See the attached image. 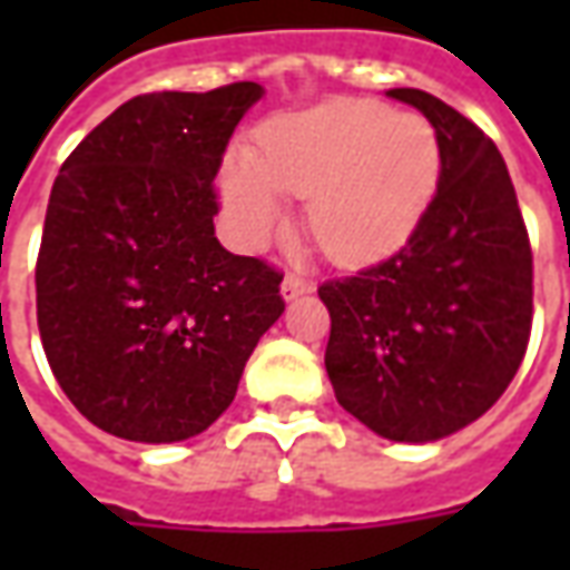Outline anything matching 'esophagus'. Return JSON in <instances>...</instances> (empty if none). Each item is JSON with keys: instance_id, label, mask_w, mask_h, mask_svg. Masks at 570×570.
Wrapping results in <instances>:
<instances>
[{"instance_id": "34e87169", "label": "esophagus", "mask_w": 570, "mask_h": 570, "mask_svg": "<svg viewBox=\"0 0 570 570\" xmlns=\"http://www.w3.org/2000/svg\"><path fill=\"white\" fill-rule=\"evenodd\" d=\"M314 286L305 281V277H298V274H286L284 284H281V296H284V302H293V298L298 296H308Z\"/></svg>"}]
</instances>
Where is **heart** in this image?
Returning <instances> with one entry per match:
<instances>
[{
    "label": "heart",
    "mask_w": 570,
    "mask_h": 570,
    "mask_svg": "<svg viewBox=\"0 0 570 570\" xmlns=\"http://www.w3.org/2000/svg\"><path fill=\"white\" fill-rule=\"evenodd\" d=\"M442 151L421 116L375 100H330L265 121L249 155L219 174L228 223L249 247L289 219L284 195L305 198L314 244L342 265L403 247L440 188Z\"/></svg>",
    "instance_id": "heart-1"
}]
</instances>
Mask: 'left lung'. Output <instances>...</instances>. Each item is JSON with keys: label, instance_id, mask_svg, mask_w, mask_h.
Masks as SVG:
<instances>
[{"label": "left lung", "instance_id": "8db88e82", "mask_svg": "<svg viewBox=\"0 0 570 570\" xmlns=\"http://www.w3.org/2000/svg\"><path fill=\"white\" fill-rule=\"evenodd\" d=\"M391 97L424 112L442 151L440 188L391 259L326 281V375L372 433L436 442L489 412L525 357L531 247L498 146L419 88Z\"/></svg>", "mask_w": 570, "mask_h": 570}]
</instances>
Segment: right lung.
I'll list each match as a JSON object with an SVG mask.
<instances>
[{
	"label": "right lung",
	"instance_id": "1",
	"mask_svg": "<svg viewBox=\"0 0 570 570\" xmlns=\"http://www.w3.org/2000/svg\"><path fill=\"white\" fill-rule=\"evenodd\" d=\"M262 94L237 81L134 97L57 174L36 265L45 357L118 440L204 433L284 314V274L228 253L213 228L223 151Z\"/></svg>",
	"mask_w": 570,
	"mask_h": 570
}]
</instances>
